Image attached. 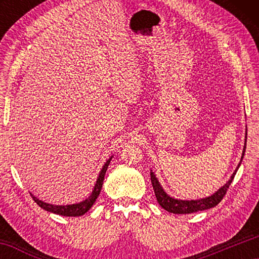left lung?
<instances>
[{"instance_id":"left-lung-1","label":"left lung","mask_w":259,"mask_h":259,"mask_svg":"<svg viewBox=\"0 0 259 259\" xmlns=\"http://www.w3.org/2000/svg\"><path fill=\"white\" fill-rule=\"evenodd\" d=\"M245 146H247V129H245V139H244V146H243V151H242V156H241V161L240 163L236 166V169L234 170V172L232 174L231 178L229 179L225 185H223L217 192H214L213 194L210 196H207V198L203 199H198V200H179V199H175L172 196H170L166 194V192L163 190V187L161 186V184L157 181V178L155 176V174L151 170V182L153 185V190H154L156 200L159 204L164 210H166L168 212H172V213H193L196 211H202V210H207L210 208L216 207V205L221 202L224 198V195L226 194L227 188L230 187L232 181L234 179V176L236 171H238L239 166L242 162V159L244 156V152H245Z\"/></svg>"}]
</instances>
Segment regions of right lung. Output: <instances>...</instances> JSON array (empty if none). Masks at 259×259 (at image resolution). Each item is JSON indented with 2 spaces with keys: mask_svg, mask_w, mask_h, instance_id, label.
I'll use <instances>...</instances> for the list:
<instances>
[{
  "mask_svg": "<svg viewBox=\"0 0 259 259\" xmlns=\"http://www.w3.org/2000/svg\"><path fill=\"white\" fill-rule=\"evenodd\" d=\"M112 157L113 156L109 157V159L105 162V164L103 165V168H102V170H100V172L98 175L97 181H96V184L94 186L93 192H91V194L88 196L85 200L81 201V202L73 203V204H66V205H56V204L47 203V202H45V201L37 199L36 196H34L33 194H30V195H32V198L35 202L40 205L42 209L47 210V211L54 212L56 214H61V216H66V217L82 216V214H84L87 211H89L91 207L94 205V203L96 202V200H97L99 193H100V191H102L105 174H106V170L108 168V164H109V162H111Z\"/></svg>",
  "mask_w": 259,
  "mask_h": 259,
  "instance_id": "1",
  "label": "right lung"
}]
</instances>
